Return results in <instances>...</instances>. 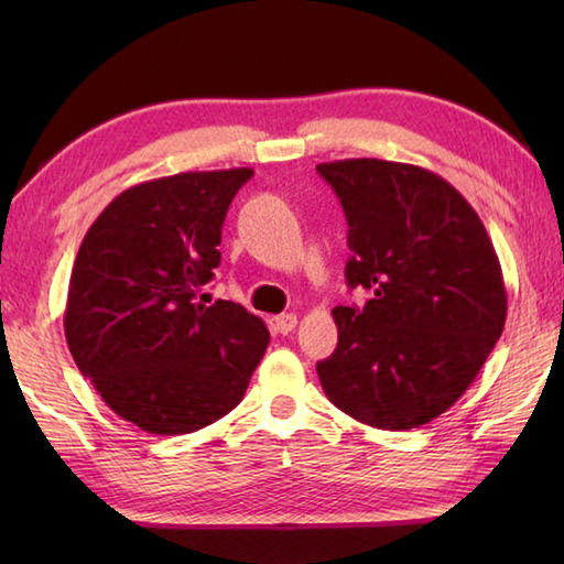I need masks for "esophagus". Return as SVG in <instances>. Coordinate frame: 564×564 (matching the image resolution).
<instances>
[{
  "mask_svg": "<svg viewBox=\"0 0 564 564\" xmlns=\"http://www.w3.org/2000/svg\"><path fill=\"white\" fill-rule=\"evenodd\" d=\"M297 325V317L293 313H285V315H279L273 319V329L279 334H291Z\"/></svg>",
  "mask_w": 564,
  "mask_h": 564,
  "instance_id": "1",
  "label": "esophagus"
}]
</instances>
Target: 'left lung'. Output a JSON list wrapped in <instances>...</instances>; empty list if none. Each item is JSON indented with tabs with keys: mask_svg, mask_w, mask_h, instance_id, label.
<instances>
[{
	"mask_svg": "<svg viewBox=\"0 0 564 564\" xmlns=\"http://www.w3.org/2000/svg\"><path fill=\"white\" fill-rule=\"evenodd\" d=\"M349 223L346 283L364 307L332 310L337 349L322 390L361 424H429L473 386L507 322L499 257L480 215L446 178L388 160L317 164Z\"/></svg>",
	"mask_w": 564,
	"mask_h": 564,
	"instance_id": "1",
	"label": "left lung"
}]
</instances>
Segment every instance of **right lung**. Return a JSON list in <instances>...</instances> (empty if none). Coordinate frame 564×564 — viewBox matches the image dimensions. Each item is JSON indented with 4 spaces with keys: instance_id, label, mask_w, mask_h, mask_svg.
Returning a JSON list of instances; mask_svg holds the SVG:
<instances>
[{
    "instance_id": "obj_1",
    "label": "right lung",
    "mask_w": 564,
    "mask_h": 564,
    "mask_svg": "<svg viewBox=\"0 0 564 564\" xmlns=\"http://www.w3.org/2000/svg\"><path fill=\"white\" fill-rule=\"evenodd\" d=\"M249 166L182 172L126 188L82 239L65 339L82 376L148 434H191L242 402L269 346L263 319L206 305L227 208Z\"/></svg>"
}]
</instances>
